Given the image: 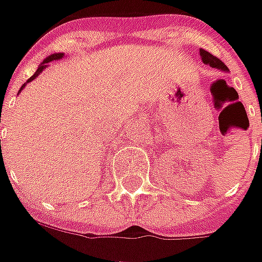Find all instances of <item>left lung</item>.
<instances>
[{"mask_svg":"<svg viewBox=\"0 0 262 262\" xmlns=\"http://www.w3.org/2000/svg\"><path fill=\"white\" fill-rule=\"evenodd\" d=\"M200 58H202L203 63H206V65H209V67H212V68L221 69V71L228 72V67L222 62L221 59H217L216 56H213L212 53H209L207 50L200 49Z\"/></svg>","mask_w":262,"mask_h":262,"instance_id":"left-lung-1","label":"left lung"}]
</instances>
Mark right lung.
I'll return each instance as SVG.
<instances>
[{"mask_svg":"<svg viewBox=\"0 0 262 262\" xmlns=\"http://www.w3.org/2000/svg\"><path fill=\"white\" fill-rule=\"evenodd\" d=\"M63 55H65V53H53V55H49V56L45 59L40 65H39V68H37V71L34 72V75L29 78V79H27V82H24L23 85H21V88L18 90V94H20V91H23V88L26 86V84H29V82H30V81H33V79H36V78H37V75H40L41 72L48 68V63H49V62H52V60H59V59L63 58Z\"/></svg>","mask_w":262,"mask_h":262,"instance_id":"1","label":"right lung"}]
</instances>
